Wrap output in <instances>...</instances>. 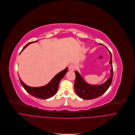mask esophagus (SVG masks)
<instances>
[{"label": "esophagus", "mask_w": 135, "mask_h": 135, "mask_svg": "<svg viewBox=\"0 0 135 135\" xmlns=\"http://www.w3.org/2000/svg\"><path fill=\"white\" fill-rule=\"evenodd\" d=\"M75 66L74 64H71L69 65V70H70V71H74V70H75Z\"/></svg>", "instance_id": "34e87169"}]
</instances>
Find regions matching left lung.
<instances>
[{"label":"left lung","mask_w":135,"mask_h":135,"mask_svg":"<svg viewBox=\"0 0 135 135\" xmlns=\"http://www.w3.org/2000/svg\"><path fill=\"white\" fill-rule=\"evenodd\" d=\"M102 46L101 43L99 44ZM109 51V50H108ZM110 56V60L109 64L111 65V70H110V75L109 78L105 83L100 85H92L87 83L83 77L79 74L78 71L75 72L76 75L74 82V89L77 95L81 99L84 100H92L99 97L107 91L112 82L113 70L112 65V56L111 52L109 51Z\"/></svg>","instance_id":"obj_1"}]
</instances>
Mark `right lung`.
Wrapping results in <instances>:
<instances>
[{
    "label": "right lung",
    "instance_id": "right-lung-1",
    "mask_svg": "<svg viewBox=\"0 0 135 135\" xmlns=\"http://www.w3.org/2000/svg\"><path fill=\"white\" fill-rule=\"evenodd\" d=\"M36 42H37V40L28 43L23 48L21 52L30 44ZM68 68L64 69L62 71H60L58 74H57L47 84L44 85V86L38 87H32L28 86V85H27L23 82L22 80L20 79V77L19 78L22 87L25 89L27 92H28L30 95H32V96H34L35 97L45 100L53 97L56 93L57 91L58 90L60 81L62 79V78L64 76V75L66 74Z\"/></svg>",
    "mask_w": 135,
    "mask_h": 135
}]
</instances>
